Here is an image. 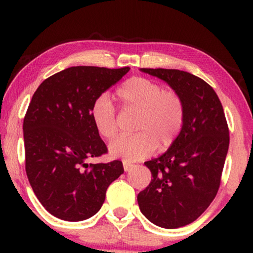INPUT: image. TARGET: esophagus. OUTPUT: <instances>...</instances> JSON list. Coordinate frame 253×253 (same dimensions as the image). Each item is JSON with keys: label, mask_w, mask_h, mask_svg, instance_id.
<instances>
[{"label": "esophagus", "mask_w": 253, "mask_h": 253, "mask_svg": "<svg viewBox=\"0 0 253 253\" xmlns=\"http://www.w3.org/2000/svg\"><path fill=\"white\" fill-rule=\"evenodd\" d=\"M123 165H124V170L125 171H129L133 168V164L129 163V162H126V161L123 162Z\"/></svg>", "instance_id": "34e87169"}]
</instances>
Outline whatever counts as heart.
Returning <instances> with one entry per match:
<instances>
[{
    "mask_svg": "<svg viewBox=\"0 0 253 253\" xmlns=\"http://www.w3.org/2000/svg\"><path fill=\"white\" fill-rule=\"evenodd\" d=\"M115 98L124 109L138 112L134 135L119 136L109 145L110 155L126 162L145 158L156 147L165 150L175 143L185 119L183 97L172 89L145 77H132L115 91ZM91 121L98 135L114 138L118 132L117 112L107 96L92 103Z\"/></svg>",
    "mask_w": 253,
    "mask_h": 253,
    "instance_id": "obj_1",
    "label": "heart"
}]
</instances>
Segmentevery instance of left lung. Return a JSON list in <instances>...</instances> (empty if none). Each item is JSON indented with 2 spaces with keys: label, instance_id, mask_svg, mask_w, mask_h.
<instances>
[{
  "label": "left lung",
  "instance_id": "8db88e82",
  "mask_svg": "<svg viewBox=\"0 0 253 253\" xmlns=\"http://www.w3.org/2000/svg\"><path fill=\"white\" fill-rule=\"evenodd\" d=\"M163 80L183 97L185 119L169 150L145 162L152 173L138 194L141 213L163 228H178L199 217L219 190L229 130L222 104L208 83L175 69H140Z\"/></svg>",
  "mask_w": 253,
  "mask_h": 253
}]
</instances>
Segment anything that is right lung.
I'll use <instances>...</instances> for the list:
<instances>
[{"label":"right lung","instance_id":"obj_1","mask_svg":"<svg viewBox=\"0 0 253 253\" xmlns=\"http://www.w3.org/2000/svg\"><path fill=\"white\" fill-rule=\"evenodd\" d=\"M129 69L72 66L46 78L32 97L24 119L26 173L38 200L58 219L95 215L107 188L124 172L120 161H85L108 151L92 125V103Z\"/></svg>","mask_w":253,"mask_h":253}]
</instances>
